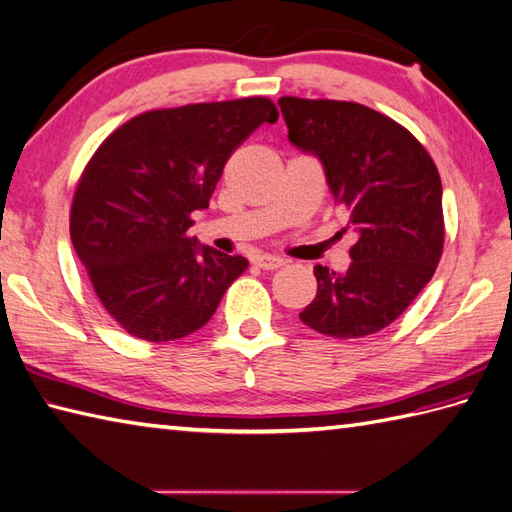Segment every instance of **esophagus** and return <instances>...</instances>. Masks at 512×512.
I'll return each instance as SVG.
<instances>
[{
	"mask_svg": "<svg viewBox=\"0 0 512 512\" xmlns=\"http://www.w3.org/2000/svg\"><path fill=\"white\" fill-rule=\"evenodd\" d=\"M255 264L259 266V268H264V270H277V268H281L283 264H285V259L283 257H277V255H259L257 259H255Z\"/></svg>",
	"mask_w": 512,
	"mask_h": 512,
	"instance_id": "34e87169",
	"label": "esophagus"
}]
</instances>
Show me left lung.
Here are the masks:
<instances>
[{
  "mask_svg": "<svg viewBox=\"0 0 512 512\" xmlns=\"http://www.w3.org/2000/svg\"><path fill=\"white\" fill-rule=\"evenodd\" d=\"M294 148L314 154L358 233L351 266H316V299L299 318L318 334L362 338L388 327L432 279L443 253V185L425 148L368 106L281 98Z\"/></svg>",
  "mask_w": 512,
  "mask_h": 512,
  "instance_id": "1",
  "label": "left lung"
}]
</instances>
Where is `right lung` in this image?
<instances>
[{
	"label": "right lung",
	"mask_w": 512,
	"mask_h": 512,
	"mask_svg": "<svg viewBox=\"0 0 512 512\" xmlns=\"http://www.w3.org/2000/svg\"><path fill=\"white\" fill-rule=\"evenodd\" d=\"M266 98L148 111L93 154L71 205V244L104 310L130 336L168 342L194 334L248 268L189 237L231 152L264 122Z\"/></svg>",
	"instance_id": "add662e5"
}]
</instances>
